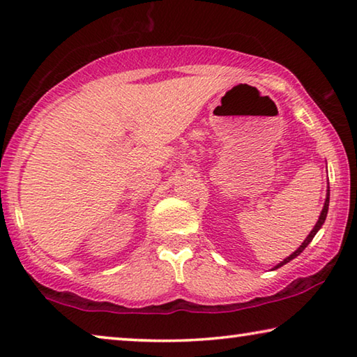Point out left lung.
<instances>
[{"label": "left lung", "instance_id": "left-lung-1", "mask_svg": "<svg viewBox=\"0 0 357 357\" xmlns=\"http://www.w3.org/2000/svg\"><path fill=\"white\" fill-rule=\"evenodd\" d=\"M328 209H329V187H328V193H326V202H324V206H323V211H321V214H319V219H318V222L315 223V227H313V229H312V231L309 233V236H307L305 238V241H304V243H302L299 247H298V250H294L293 253H291V255H289V257H287L285 259H283V261H280L279 264H277L275 266V268L274 269H277V268H280V266H283V264H287V263H289V261H291V259H294L296 257H298V255H301V253H302V250H304L305 249V247L307 245H309L310 243H312V239L313 238H315V234L319 231V228H321L323 227V223H324V220H326V215H328Z\"/></svg>", "mask_w": 357, "mask_h": 357}]
</instances>
